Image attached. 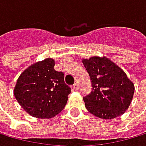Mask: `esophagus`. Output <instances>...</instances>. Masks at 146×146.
I'll use <instances>...</instances> for the list:
<instances>
[{
    "mask_svg": "<svg viewBox=\"0 0 146 146\" xmlns=\"http://www.w3.org/2000/svg\"><path fill=\"white\" fill-rule=\"evenodd\" d=\"M72 87H74V88L75 90H78V88H79V83L78 82H75L74 85H72Z\"/></svg>",
    "mask_w": 146,
    "mask_h": 146,
    "instance_id": "esophagus-1",
    "label": "esophagus"
}]
</instances>
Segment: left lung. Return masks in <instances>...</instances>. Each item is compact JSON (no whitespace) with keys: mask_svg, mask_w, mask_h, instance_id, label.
I'll return each instance as SVG.
<instances>
[{"mask_svg":"<svg viewBox=\"0 0 146 146\" xmlns=\"http://www.w3.org/2000/svg\"><path fill=\"white\" fill-rule=\"evenodd\" d=\"M82 62L92 85L90 94L83 97L87 110L102 119L123 115L130 106L135 90L125 72L105 57H93Z\"/></svg>","mask_w":146,"mask_h":146,"instance_id":"1","label":"left lung"}]
</instances>
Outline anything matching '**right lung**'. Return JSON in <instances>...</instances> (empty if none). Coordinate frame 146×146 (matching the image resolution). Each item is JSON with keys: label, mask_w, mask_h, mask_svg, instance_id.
I'll return each mask as SVG.
<instances>
[{"label": "right lung", "mask_w": 146, "mask_h": 146, "mask_svg": "<svg viewBox=\"0 0 146 146\" xmlns=\"http://www.w3.org/2000/svg\"><path fill=\"white\" fill-rule=\"evenodd\" d=\"M54 60L46 58L26 69L17 80L15 99L30 115L51 118L66 105L71 88L64 80V72L54 67Z\"/></svg>", "instance_id": "obj_1"}]
</instances>
